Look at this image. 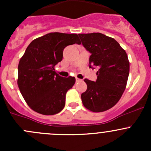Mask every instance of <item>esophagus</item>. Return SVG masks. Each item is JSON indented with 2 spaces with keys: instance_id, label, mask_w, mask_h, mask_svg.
Wrapping results in <instances>:
<instances>
[{
  "instance_id": "34e87169",
  "label": "esophagus",
  "mask_w": 151,
  "mask_h": 151,
  "mask_svg": "<svg viewBox=\"0 0 151 151\" xmlns=\"http://www.w3.org/2000/svg\"><path fill=\"white\" fill-rule=\"evenodd\" d=\"M80 81H81V80H80V79L76 78V82H77V83H79V82H80Z\"/></svg>"
}]
</instances>
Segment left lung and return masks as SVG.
<instances>
[{"mask_svg":"<svg viewBox=\"0 0 151 151\" xmlns=\"http://www.w3.org/2000/svg\"><path fill=\"white\" fill-rule=\"evenodd\" d=\"M83 47L91 53L90 67H99L96 82L85 79L86 91L81 95L83 105L95 112L115 106L126 89L129 62L126 51L117 41L100 33L78 34Z\"/></svg>","mask_w":151,"mask_h":151,"instance_id":"1","label":"left lung"}]
</instances>
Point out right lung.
Returning a JSON list of instances; mask_svg holds the SVG:
<instances>
[{
    "mask_svg": "<svg viewBox=\"0 0 151 151\" xmlns=\"http://www.w3.org/2000/svg\"><path fill=\"white\" fill-rule=\"evenodd\" d=\"M80 45L75 33H50L32 41L18 65L21 94L33 110L42 115L60 112L66 103V94L75 83V77H60L55 66L63 59L68 45Z\"/></svg>",
    "mask_w": 151,
    "mask_h": 151,
    "instance_id": "right-lung-1",
    "label": "right lung"
}]
</instances>
